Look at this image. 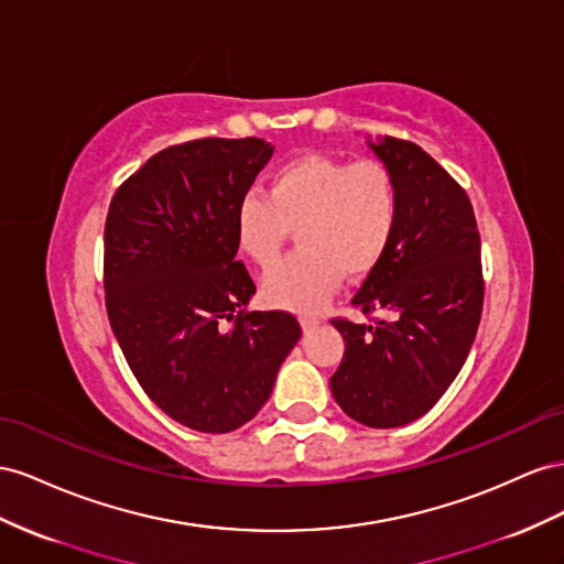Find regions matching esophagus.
Listing matches in <instances>:
<instances>
[{
    "instance_id": "34e87169",
    "label": "esophagus",
    "mask_w": 564,
    "mask_h": 564,
    "mask_svg": "<svg viewBox=\"0 0 564 564\" xmlns=\"http://www.w3.org/2000/svg\"><path fill=\"white\" fill-rule=\"evenodd\" d=\"M300 324H302V330H304V333H310V330H314V328L321 324V318H318V316H307V314H304V316H300Z\"/></svg>"
}]
</instances>
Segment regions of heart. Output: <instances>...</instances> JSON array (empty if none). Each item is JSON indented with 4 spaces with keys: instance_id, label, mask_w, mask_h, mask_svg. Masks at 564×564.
<instances>
[{
    "instance_id": "b5f03b06",
    "label": "heart",
    "mask_w": 564,
    "mask_h": 564,
    "mask_svg": "<svg viewBox=\"0 0 564 564\" xmlns=\"http://www.w3.org/2000/svg\"><path fill=\"white\" fill-rule=\"evenodd\" d=\"M401 193L394 170L378 158L349 160L304 153L271 174L269 193L248 191L236 207V240L269 269L297 229L300 250L273 267L262 295L273 307L314 312L335 293L345 271L371 273L392 246Z\"/></svg>"
}]
</instances>
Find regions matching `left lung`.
Returning a JSON list of instances; mask_svg holds the SVG:
<instances>
[{
    "instance_id": "left-lung-1",
    "label": "left lung",
    "mask_w": 564,
    "mask_h": 564,
    "mask_svg": "<svg viewBox=\"0 0 564 564\" xmlns=\"http://www.w3.org/2000/svg\"><path fill=\"white\" fill-rule=\"evenodd\" d=\"M371 149L397 174L401 215L392 246L351 297L371 324L330 318L345 337L330 392L354 421L399 427L437 404L468 359L485 276L465 188L411 141L384 137Z\"/></svg>"
}]
</instances>
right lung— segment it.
<instances>
[{
  "mask_svg": "<svg viewBox=\"0 0 564 564\" xmlns=\"http://www.w3.org/2000/svg\"><path fill=\"white\" fill-rule=\"evenodd\" d=\"M262 139H193L120 184L104 231L106 312L134 378L172 421L231 432L264 406L302 328L248 312L236 207L269 163Z\"/></svg>",
  "mask_w": 564,
  "mask_h": 564,
  "instance_id": "1",
  "label": "right lung"
}]
</instances>
